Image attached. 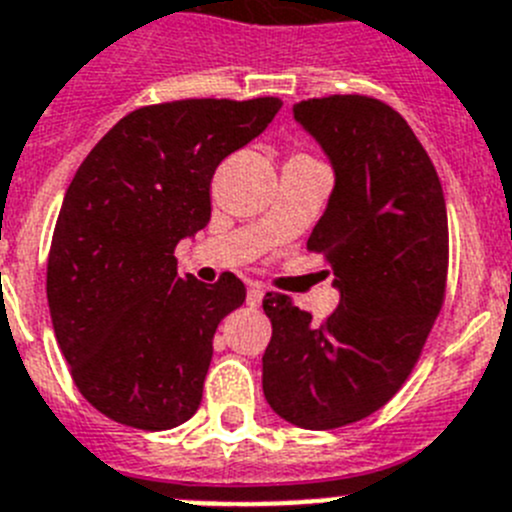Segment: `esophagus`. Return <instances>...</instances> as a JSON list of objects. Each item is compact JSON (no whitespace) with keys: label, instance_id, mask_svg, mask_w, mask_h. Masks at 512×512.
Returning <instances> with one entry per match:
<instances>
[{"label":"esophagus","instance_id":"esophagus-1","mask_svg":"<svg viewBox=\"0 0 512 512\" xmlns=\"http://www.w3.org/2000/svg\"><path fill=\"white\" fill-rule=\"evenodd\" d=\"M246 302H248V307H261V302H264V289H261L259 284L248 287Z\"/></svg>","mask_w":512,"mask_h":512}]
</instances>
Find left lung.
Instances as JSON below:
<instances>
[{"label": "left lung", "instance_id": "8db88e82", "mask_svg": "<svg viewBox=\"0 0 512 512\" xmlns=\"http://www.w3.org/2000/svg\"><path fill=\"white\" fill-rule=\"evenodd\" d=\"M292 111L335 172L307 248L330 264L340 304L317 325L266 294L264 396L284 421L320 431L365 419L409 378L444 302L449 225L437 170L398 111L368 96Z\"/></svg>", "mask_w": 512, "mask_h": 512}]
</instances>
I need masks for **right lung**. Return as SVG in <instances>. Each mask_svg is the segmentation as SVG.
<instances>
[{"label":"right lung","mask_w":512,"mask_h":512,"mask_svg":"<svg viewBox=\"0 0 512 512\" xmlns=\"http://www.w3.org/2000/svg\"><path fill=\"white\" fill-rule=\"evenodd\" d=\"M279 109L274 96L144 106L75 172L50 243L48 304L75 386L103 416L164 431L198 411L213 335L246 287L233 274L180 276L175 246L208 225L215 167Z\"/></svg>","instance_id":"obj_1"}]
</instances>
